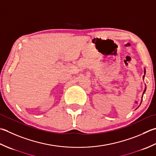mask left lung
<instances>
[{"mask_svg":"<svg viewBox=\"0 0 156 156\" xmlns=\"http://www.w3.org/2000/svg\"><path fill=\"white\" fill-rule=\"evenodd\" d=\"M144 73H145V69H144ZM144 77H145V75L143 76V78H144ZM145 90H146V87H145V90H144V91H143V94L145 93ZM143 96H142V98H143ZM141 102H142V100H141Z\"/></svg>","mask_w":156,"mask_h":156,"instance_id":"left-lung-1","label":"left lung"}]
</instances>
